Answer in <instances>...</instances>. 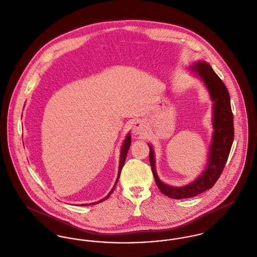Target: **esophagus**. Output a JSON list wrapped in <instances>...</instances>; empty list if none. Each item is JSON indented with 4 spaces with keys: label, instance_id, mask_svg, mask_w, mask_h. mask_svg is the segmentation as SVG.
<instances>
[{
    "label": "esophagus",
    "instance_id": "esophagus-1",
    "mask_svg": "<svg viewBox=\"0 0 257 257\" xmlns=\"http://www.w3.org/2000/svg\"><path fill=\"white\" fill-rule=\"evenodd\" d=\"M132 131L135 136H141L145 132V123L142 120H136L132 125Z\"/></svg>",
    "mask_w": 257,
    "mask_h": 257
}]
</instances>
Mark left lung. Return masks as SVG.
Wrapping results in <instances>:
<instances>
[{
	"label": "left lung",
	"mask_w": 257,
	"mask_h": 257,
	"mask_svg": "<svg viewBox=\"0 0 257 257\" xmlns=\"http://www.w3.org/2000/svg\"><path fill=\"white\" fill-rule=\"evenodd\" d=\"M190 70L204 82L213 101V137L209 147L208 164L203 173L192 183L184 187H171L158 178L155 168V157L152 146L149 144V161L157 187L165 195L174 199H183L196 196L209 189L220 178L227 163L233 141V116L230 102V94L216 72L205 62L194 63Z\"/></svg>",
	"instance_id": "left-lung-1"
}]
</instances>
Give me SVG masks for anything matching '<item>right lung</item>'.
Returning a JSON list of instances; mask_svg holds the SVG:
<instances>
[{
    "instance_id": "add662e5",
    "label": "right lung",
    "mask_w": 257,
    "mask_h": 257,
    "mask_svg": "<svg viewBox=\"0 0 257 257\" xmlns=\"http://www.w3.org/2000/svg\"><path fill=\"white\" fill-rule=\"evenodd\" d=\"M131 143H132V137H131L130 134H127L125 140L123 141V144H122V146H121V149H120V159H119V166H118V173H117V181H116V183H115V186L112 188V190L108 193V195H107L106 197H104L103 199H101V200H99V201H97V202L90 203V204H81V205H83V206H84V205H93V204L99 203V202H101V201H104V200H106L107 198L110 197L111 193L114 191V189H115V187H116V185H117L118 178H119V175H120V172H121V169H122V167H123V165H124V161H125V159H126V155H127V151H128V149H130Z\"/></svg>"
}]
</instances>
